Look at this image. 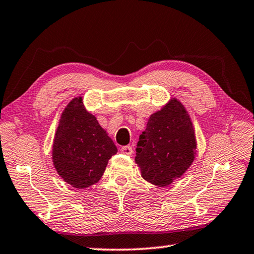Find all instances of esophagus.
<instances>
[{
    "mask_svg": "<svg viewBox=\"0 0 254 254\" xmlns=\"http://www.w3.org/2000/svg\"><path fill=\"white\" fill-rule=\"evenodd\" d=\"M120 151H121L124 154H132L133 150H132V148L130 147V145H126V147H122Z\"/></svg>",
    "mask_w": 254,
    "mask_h": 254,
    "instance_id": "34e87169",
    "label": "esophagus"
}]
</instances>
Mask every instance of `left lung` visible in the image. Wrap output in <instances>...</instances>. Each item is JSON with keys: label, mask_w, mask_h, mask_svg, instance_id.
<instances>
[{"label": "left lung", "mask_w": 254, "mask_h": 254, "mask_svg": "<svg viewBox=\"0 0 254 254\" xmlns=\"http://www.w3.org/2000/svg\"><path fill=\"white\" fill-rule=\"evenodd\" d=\"M196 136L187 110L171 98L150 115L137 142L135 162L148 183L166 187L180 178L196 156Z\"/></svg>", "instance_id": "8db88e82"}]
</instances>
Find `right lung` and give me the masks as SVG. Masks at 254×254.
Segmentation results:
<instances>
[{"label": "right lung", "instance_id": "obj_1", "mask_svg": "<svg viewBox=\"0 0 254 254\" xmlns=\"http://www.w3.org/2000/svg\"><path fill=\"white\" fill-rule=\"evenodd\" d=\"M117 152L97 119L85 109L83 97L72 98L63 111L53 143V162L64 182L78 189L92 186Z\"/></svg>", "mask_w": 254, "mask_h": 254}]
</instances>
